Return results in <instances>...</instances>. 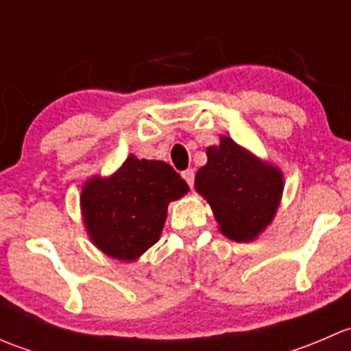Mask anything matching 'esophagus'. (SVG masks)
Here are the masks:
<instances>
[{
  "mask_svg": "<svg viewBox=\"0 0 351 351\" xmlns=\"http://www.w3.org/2000/svg\"><path fill=\"white\" fill-rule=\"evenodd\" d=\"M182 176H183V178H185V182L189 183L190 186H193V180H195V171H193L192 168L185 169V171L182 173Z\"/></svg>",
  "mask_w": 351,
  "mask_h": 351,
  "instance_id": "obj_1",
  "label": "esophagus"
}]
</instances>
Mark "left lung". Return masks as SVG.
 <instances>
[{
	"instance_id": "obj_1",
	"label": "left lung",
	"mask_w": 351,
	"mask_h": 351,
	"mask_svg": "<svg viewBox=\"0 0 351 351\" xmlns=\"http://www.w3.org/2000/svg\"><path fill=\"white\" fill-rule=\"evenodd\" d=\"M284 173L231 137L207 147L195 190L210 205L219 231L236 243L256 239L274 222L284 193Z\"/></svg>"
}]
</instances>
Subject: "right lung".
<instances>
[{
	"instance_id": "add662e5",
	"label": "right lung",
	"mask_w": 351,
	"mask_h": 351,
	"mask_svg": "<svg viewBox=\"0 0 351 351\" xmlns=\"http://www.w3.org/2000/svg\"><path fill=\"white\" fill-rule=\"evenodd\" d=\"M186 192V182L168 162L130 154L112 175H95L81 186L88 238L108 258L136 261L161 238L169 202Z\"/></svg>"
}]
</instances>
